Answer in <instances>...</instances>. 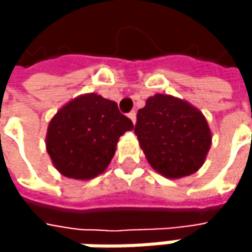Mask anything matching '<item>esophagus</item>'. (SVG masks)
I'll return each instance as SVG.
<instances>
[{
  "instance_id": "obj_1",
  "label": "esophagus",
  "mask_w": 252,
  "mask_h": 252,
  "mask_svg": "<svg viewBox=\"0 0 252 252\" xmlns=\"http://www.w3.org/2000/svg\"><path fill=\"white\" fill-rule=\"evenodd\" d=\"M128 118L132 121V124H135V121H137V114H135V111L129 112V114H128Z\"/></svg>"
}]
</instances>
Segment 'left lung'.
<instances>
[{
    "instance_id": "left-lung-1",
    "label": "left lung",
    "mask_w": 252,
    "mask_h": 252,
    "mask_svg": "<svg viewBox=\"0 0 252 252\" xmlns=\"http://www.w3.org/2000/svg\"><path fill=\"white\" fill-rule=\"evenodd\" d=\"M134 131L150 166L169 179L197 172L212 146L206 117L172 94L150 96L137 114Z\"/></svg>"
}]
</instances>
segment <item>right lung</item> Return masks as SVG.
<instances>
[{"instance_id":"add662e5","label":"right lung","mask_w":252,"mask_h":252,"mask_svg":"<svg viewBox=\"0 0 252 252\" xmlns=\"http://www.w3.org/2000/svg\"><path fill=\"white\" fill-rule=\"evenodd\" d=\"M132 128L114 100L84 93L65 103L49 121L46 152L61 175L87 181L105 172L120 137Z\"/></svg>"}]
</instances>
